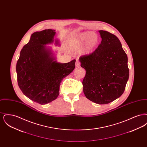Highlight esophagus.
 Instances as JSON below:
<instances>
[{
  "instance_id": "1",
  "label": "esophagus",
  "mask_w": 147,
  "mask_h": 147,
  "mask_svg": "<svg viewBox=\"0 0 147 147\" xmlns=\"http://www.w3.org/2000/svg\"><path fill=\"white\" fill-rule=\"evenodd\" d=\"M80 65V62L79 61H77L76 63V66L78 67H79Z\"/></svg>"
}]
</instances>
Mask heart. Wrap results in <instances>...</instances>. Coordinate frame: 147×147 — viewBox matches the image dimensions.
Instances as JSON below:
<instances>
[{
  "label": "heart",
  "instance_id": "obj_1",
  "mask_svg": "<svg viewBox=\"0 0 147 147\" xmlns=\"http://www.w3.org/2000/svg\"><path fill=\"white\" fill-rule=\"evenodd\" d=\"M98 37L95 33L84 32L74 37L70 42L72 47L80 49L83 47V51L88 53L95 49L98 43Z\"/></svg>",
  "mask_w": 147,
  "mask_h": 147
}]
</instances>
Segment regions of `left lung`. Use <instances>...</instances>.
Returning <instances> with one entry per match:
<instances>
[{
	"label": "left lung",
	"instance_id": "obj_1",
	"mask_svg": "<svg viewBox=\"0 0 147 147\" xmlns=\"http://www.w3.org/2000/svg\"><path fill=\"white\" fill-rule=\"evenodd\" d=\"M102 40L89 55L81 56V67L86 70L83 80L86 98L98 104H107L120 97L129 78L128 58L119 38L100 30Z\"/></svg>",
	"mask_w": 147,
	"mask_h": 147
}]
</instances>
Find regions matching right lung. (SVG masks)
Returning a JSON list of instances; mask_svg holds the SVG:
<instances>
[{"label":"right lung","mask_w":147,"mask_h":147,"mask_svg":"<svg viewBox=\"0 0 147 147\" xmlns=\"http://www.w3.org/2000/svg\"><path fill=\"white\" fill-rule=\"evenodd\" d=\"M55 34V30L52 29L33 33L21 49L16 64L18 83L21 91L41 105L57 98L61 81L76 67V59L68 63L57 62L51 51L46 48V45L53 42Z\"/></svg>","instance_id":"obj_1"}]
</instances>
